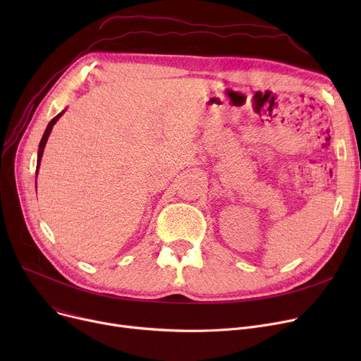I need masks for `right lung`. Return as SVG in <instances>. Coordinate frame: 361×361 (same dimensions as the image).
Returning a JSON list of instances; mask_svg holds the SVG:
<instances>
[{"instance_id":"add662e5","label":"right lung","mask_w":361,"mask_h":361,"mask_svg":"<svg viewBox=\"0 0 361 361\" xmlns=\"http://www.w3.org/2000/svg\"><path fill=\"white\" fill-rule=\"evenodd\" d=\"M64 114V111H61L59 116L56 117H54L51 121H49V124L47 126V130H45V133H44V136H42V139H41V143H39V150H37V162H36V176H37V171H39V165H41V159H42V155H44V149H45V145H47V140H48V137H49V135H51V130H52V127H54V124L60 120V117L63 116ZM36 183V181H35Z\"/></svg>"}]
</instances>
